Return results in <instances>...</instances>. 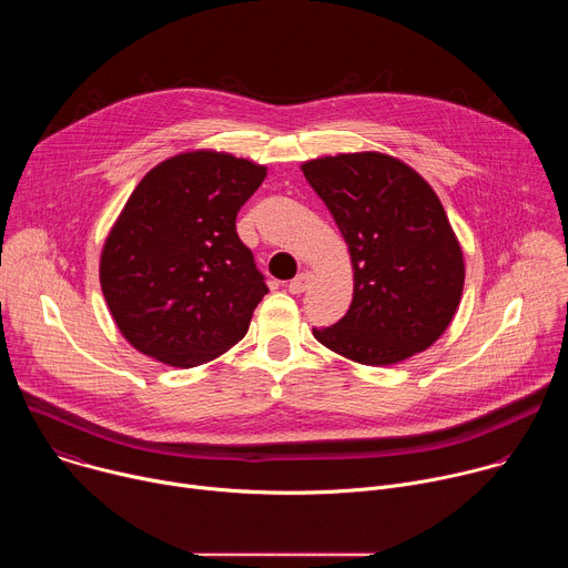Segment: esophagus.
Returning a JSON list of instances; mask_svg holds the SVG:
<instances>
[{
  "instance_id": "34e87169",
  "label": "esophagus",
  "mask_w": 568,
  "mask_h": 568,
  "mask_svg": "<svg viewBox=\"0 0 568 568\" xmlns=\"http://www.w3.org/2000/svg\"><path fill=\"white\" fill-rule=\"evenodd\" d=\"M314 281V274L312 272H301L294 281H290V285H287V290L292 292V294H303L307 287H310V283Z\"/></svg>"
}]
</instances>
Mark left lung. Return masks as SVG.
I'll list each match as a JSON object with an SVG mask.
<instances>
[{"label":"left lung","instance_id":"left-lung-1","mask_svg":"<svg viewBox=\"0 0 568 568\" xmlns=\"http://www.w3.org/2000/svg\"><path fill=\"white\" fill-rule=\"evenodd\" d=\"M305 180L333 213L353 265V303L318 344L366 366L427 351L452 323L465 283L458 237L436 191L384 152L310 159Z\"/></svg>","mask_w":568,"mask_h":568}]
</instances>
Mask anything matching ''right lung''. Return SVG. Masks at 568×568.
I'll list each match as a JSON object with an SVG mask.
<instances>
[{"label":"right lung","mask_w":568,"mask_h":568,"mask_svg":"<svg viewBox=\"0 0 568 568\" xmlns=\"http://www.w3.org/2000/svg\"><path fill=\"white\" fill-rule=\"evenodd\" d=\"M265 178L250 159L191 150L136 184L103 245L101 290L139 353L193 368L247 335L270 290L235 215Z\"/></svg>","instance_id":"1"}]
</instances>
